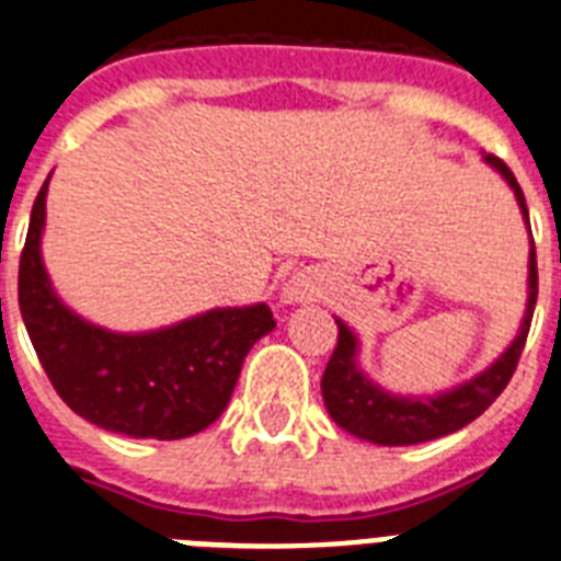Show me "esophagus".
<instances>
[{
  "label": "esophagus",
  "instance_id": "34e87169",
  "mask_svg": "<svg viewBox=\"0 0 561 561\" xmlns=\"http://www.w3.org/2000/svg\"><path fill=\"white\" fill-rule=\"evenodd\" d=\"M320 294V279L311 271L290 273L288 279L282 282L279 299L285 306H297V302H308Z\"/></svg>",
  "mask_w": 561,
  "mask_h": 561
}]
</instances>
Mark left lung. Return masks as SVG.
<instances>
[{
  "mask_svg": "<svg viewBox=\"0 0 561 561\" xmlns=\"http://www.w3.org/2000/svg\"><path fill=\"white\" fill-rule=\"evenodd\" d=\"M483 162H486L489 169H495L506 180V186L513 188L518 209L524 215V224L530 229V211H527L524 192L518 186V180L513 178V171L506 169L504 162L492 157V153H486ZM536 297H539V271H536V247H533L530 238L527 308H524L518 334L483 373L471 375L469 381L457 383L451 390L434 392V396H401V392H390L383 390L381 383H375L358 364V334L352 332L341 317H334V323H337V346H334V355L329 358V367H325L323 381H320L329 416L343 431H350L352 436L375 445H416L460 431L469 422H474L504 392V387L513 378L518 358H522L524 341H527V332H530Z\"/></svg>",
  "mask_w": 561,
  "mask_h": 561,
  "instance_id": "obj_1",
  "label": "left lung"
}]
</instances>
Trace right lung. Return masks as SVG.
Here are the masks:
<instances>
[{"mask_svg": "<svg viewBox=\"0 0 561 561\" xmlns=\"http://www.w3.org/2000/svg\"><path fill=\"white\" fill-rule=\"evenodd\" d=\"M48 180L20 255V311L48 381L92 425L134 439H183L232 399L255 341L276 329L264 302L211 308L153 332H110L57 297L43 264Z\"/></svg>", "mask_w": 561, "mask_h": 561, "instance_id": "add662e5", "label": "right lung"}]
</instances>
